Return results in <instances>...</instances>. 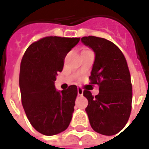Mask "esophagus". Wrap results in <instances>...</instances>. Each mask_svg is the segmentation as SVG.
I'll return each instance as SVG.
<instances>
[{
	"label": "esophagus",
	"mask_w": 149,
	"mask_h": 149,
	"mask_svg": "<svg viewBox=\"0 0 149 149\" xmlns=\"http://www.w3.org/2000/svg\"><path fill=\"white\" fill-rule=\"evenodd\" d=\"M78 95H83V89L78 88Z\"/></svg>",
	"instance_id": "1"
}]
</instances>
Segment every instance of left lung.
Listing matches in <instances>:
<instances>
[{
    "label": "left lung",
    "instance_id": "8db88e82",
    "mask_svg": "<svg viewBox=\"0 0 149 149\" xmlns=\"http://www.w3.org/2000/svg\"><path fill=\"white\" fill-rule=\"evenodd\" d=\"M82 43L95 52V58L89 79L99 84L95 97L84 91L88 100L85 111L95 132L114 135L124 128L129 120L132 104V84L127 61L122 51L104 38L84 36Z\"/></svg>",
    "mask_w": 149,
    "mask_h": 149
}]
</instances>
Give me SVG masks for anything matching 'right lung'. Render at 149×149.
<instances>
[{
	"instance_id": "obj_1",
	"label": "right lung",
	"mask_w": 149,
	"mask_h": 149,
	"mask_svg": "<svg viewBox=\"0 0 149 149\" xmlns=\"http://www.w3.org/2000/svg\"><path fill=\"white\" fill-rule=\"evenodd\" d=\"M80 38L48 36L31 44L20 63L21 102L30 123L44 135L65 131L72 119L76 85L57 90L54 81L62 71L66 54Z\"/></svg>"
}]
</instances>
